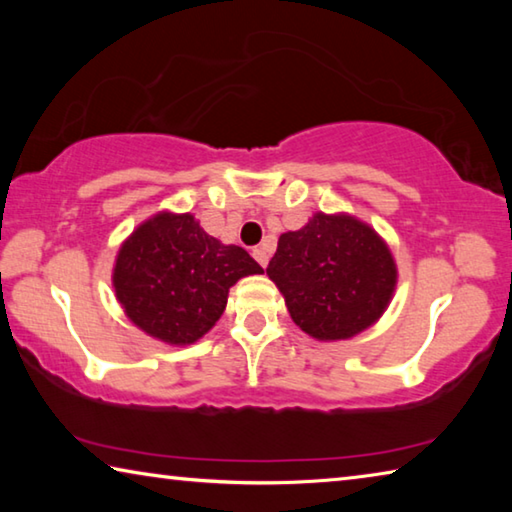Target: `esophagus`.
Masks as SVG:
<instances>
[{"label":"esophagus","instance_id":"esophagus-1","mask_svg":"<svg viewBox=\"0 0 512 512\" xmlns=\"http://www.w3.org/2000/svg\"><path fill=\"white\" fill-rule=\"evenodd\" d=\"M253 257L257 259V264L262 266V268H266V264H268V253H266V248H253Z\"/></svg>","mask_w":512,"mask_h":512}]
</instances>
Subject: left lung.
<instances>
[{
	"label": "left lung",
	"instance_id": "left-lung-1",
	"mask_svg": "<svg viewBox=\"0 0 512 512\" xmlns=\"http://www.w3.org/2000/svg\"><path fill=\"white\" fill-rule=\"evenodd\" d=\"M302 332L316 341H345L384 316L397 287L391 248L366 221L348 212H316L284 232L268 262Z\"/></svg>",
	"mask_w": 512,
	"mask_h": 512
}]
</instances>
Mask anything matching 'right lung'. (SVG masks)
I'll list each match as a JSON object with an SVG mask.
<instances>
[{
    "label": "right lung",
    "instance_id": "right-lung-1",
    "mask_svg": "<svg viewBox=\"0 0 512 512\" xmlns=\"http://www.w3.org/2000/svg\"><path fill=\"white\" fill-rule=\"evenodd\" d=\"M259 273L264 268L244 248L207 235L194 214L162 210L119 246L112 287L144 334L192 345L221 318L230 287Z\"/></svg>",
    "mask_w": 512,
    "mask_h": 512
}]
</instances>
